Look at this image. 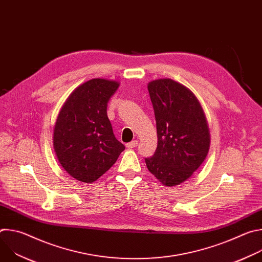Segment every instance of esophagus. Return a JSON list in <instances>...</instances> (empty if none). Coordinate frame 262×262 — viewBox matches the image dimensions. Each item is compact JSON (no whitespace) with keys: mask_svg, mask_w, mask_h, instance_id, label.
<instances>
[{"mask_svg":"<svg viewBox=\"0 0 262 262\" xmlns=\"http://www.w3.org/2000/svg\"><path fill=\"white\" fill-rule=\"evenodd\" d=\"M137 146H138V141H132V142L126 144L127 148H134V147H137Z\"/></svg>","mask_w":262,"mask_h":262,"instance_id":"34e87169","label":"esophagus"}]
</instances>
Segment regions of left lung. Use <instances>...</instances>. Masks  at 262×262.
I'll use <instances>...</instances> for the list:
<instances>
[{"label":"left lung","instance_id":"8db88e82","mask_svg":"<svg viewBox=\"0 0 262 262\" xmlns=\"http://www.w3.org/2000/svg\"><path fill=\"white\" fill-rule=\"evenodd\" d=\"M157 121L158 147L145 159L152 175L165 186L189 179L202 165L210 146V134L203 107L184 85L159 79L147 85Z\"/></svg>","mask_w":262,"mask_h":262}]
</instances>
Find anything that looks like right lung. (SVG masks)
Listing matches in <instances>:
<instances>
[{
  "label": "right lung",
  "instance_id": "1",
  "mask_svg": "<svg viewBox=\"0 0 262 262\" xmlns=\"http://www.w3.org/2000/svg\"><path fill=\"white\" fill-rule=\"evenodd\" d=\"M120 83L92 79L74 89L62 105L54 128V150L74 179L90 183L113 166L125 147L106 115L108 99Z\"/></svg>",
  "mask_w": 262,
  "mask_h": 262
}]
</instances>
